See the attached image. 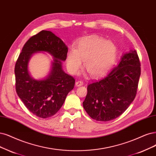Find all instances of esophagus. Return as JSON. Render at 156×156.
<instances>
[{
	"mask_svg": "<svg viewBox=\"0 0 156 156\" xmlns=\"http://www.w3.org/2000/svg\"><path fill=\"white\" fill-rule=\"evenodd\" d=\"M75 85H76V86H77V87H79V86H82L83 85V82L82 81H77L76 82V83H75Z\"/></svg>",
	"mask_w": 156,
	"mask_h": 156,
	"instance_id": "1",
	"label": "esophagus"
}]
</instances>
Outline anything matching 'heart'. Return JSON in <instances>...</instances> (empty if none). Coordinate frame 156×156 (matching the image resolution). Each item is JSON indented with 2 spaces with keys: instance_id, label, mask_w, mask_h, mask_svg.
I'll list each match as a JSON object with an SVG mask.
<instances>
[{
  "instance_id": "heart-1",
  "label": "heart",
  "mask_w": 156,
  "mask_h": 156,
  "mask_svg": "<svg viewBox=\"0 0 156 156\" xmlns=\"http://www.w3.org/2000/svg\"><path fill=\"white\" fill-rule=\"evenodd\" d=\"M117 53L116 45L110 40L94 36L81 40L75 49L69 50L67 57V68L76 74L82 67L92 77L106 73L113 66Z\"/></svg>"
}]
</instances>
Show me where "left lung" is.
Returning <instances> with one entry per match:
<instances>
[{"label": "left lung", "instance_id": "1", "mask_svg": "<svg viewBox=\"0 0 156 156\" xmlns=\"http://www.w3.org/2000/svg\"><path fill=\"white\" fill-rule=\"evenodd\" d=\"M140 66L136 51H131L117 66L89 84L83 106L91 118L108 122L127 109L136 96Z\"/></svg>", "mask_w": 156, "mask_h": 156}]
</instances>
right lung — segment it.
<instances>
[{
	"label": "right lung",
	"instance_id": "right-lung-1",
	"mask_svg": "<svg viewBox=\"0 0 156 156\" xmlns=\"http://www.w3.org/2000/svg\"><path fill=\"white\" fill-rule=\"evenodd\" d=\"M48 51L54 58L48 76L37 80L28 71V62L34 53ZM68 49L62 40L51 31L42 30L24 44L15 67L16 93L26 108L41 118L53 116L63 105L67 94L73 89L75 80L62 69Z\"/></svg>",
	"mask_w": 156,
	"mask_h": 156
}]
</instances>
